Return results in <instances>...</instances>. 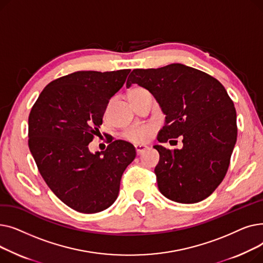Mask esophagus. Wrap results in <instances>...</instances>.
<instances>
[{"label":"esophagus","mask_w":263,"mask_h":263,"mask_svg":"<svg viewBox=\"0 0 263 263\" xmlns=\"http://www.w3.org/2000/svg\"><path fill=\"white\" fill-rule=\"evenodd\" d=\"M147 146H143V145H135V151L137 156H141L144 151L147 149Z\"/></svg>","instance_id":"obj_1"}]
</instances>
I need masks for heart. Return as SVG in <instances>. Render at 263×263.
<instances>
[{"label": "heart", "instance_id": "b5f03b06", "mask_svg": "<svg viewBox=\"0 0 263 263\" xmlns=\"http://www.w3.org/2000/svg\"><path fill=\"white\" fill-rule=\"evenodd\" d=\"M147 92H149V91L143 87H134L133 89H131L129 97L131 100H135ZM155 130H156V126L153 123L139 124V126H132V127L128 128L122 133V137L126 141H129V142L137 144V145H141V144H145L149 141L151 135L154 134Z\"/></svg>", "mask_w": 263, "mask_h": 263}]
</instances>
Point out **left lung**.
<instances>
[{"mask_svg":"<svg viewBox=\"0 0 263 263\" xmlns=\"http://www.w3.org/2000/svg\"><path fill=\"white\" fill-rule=\"evenodd\" d=\"M132 84L153 93L166 115L158 141L183 137L181 149L154 146L160 154L155 168L160 192L180 203L209 197L223 181L237 142V113L225 87L182 64L134 69L127 87Z\"/></svg>","mask_w":263,"mask_h":263,"instance_id":"left-lung-1","label":"left lung"}]
</instances>
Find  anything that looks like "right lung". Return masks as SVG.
Returning <instances> with one entry per match:
<instances>
[{
	"label": "right lung",
	"instance_id": "obj_1",
	"mask_svg": "<svg viewBox=\"0 0 263 263\" xmlns=\"http://www.w3.org/2000/svg\"><path fill=\"white\" fill-rule=\"evenodd\" d=\"M131 70L77 71L52 81L29 116V147L44 180L65 204L81 213L107 209L118 197L121 176L136 151L110 140L104 151H89L109 99ZM109 143V142H108Z\"/></svg>",
	"mask_w": 263,
	"mask_h": 263
}]
</instances>
